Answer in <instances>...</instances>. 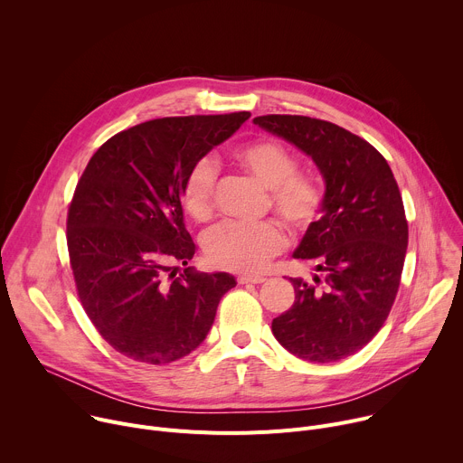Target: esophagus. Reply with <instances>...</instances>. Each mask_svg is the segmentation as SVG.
<instances>
[{
	"label": "esophagus",
	"instance_id": "obj_1",
	"mask_svg": "<svg viewBox=\"0 0 463 463\" xmlns=\"http://www.w3.org/2000/svg\"><path fill=\"white\" fill-rule=\"evenodd\" d=\"M261 282H266V279H263V277H250V275L238 277V284H261Z\"/></svg>",
	"mask_w": 463,
	"mask_h": 463
}]
</instances>
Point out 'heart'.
Segmentation results:
<instances>
[{"instance_id":"1","label":"heart","mask_w":463,"mask_h":463,"mask_svg":"<svg viewBox=\"0 0 463 463\" xmlns=\"http://www.w3.org/2000/svg\"><path fill=\"white\" fill-rule=\"evenodd\" d=\"M231 159L261 186L269 188L273 211L295 231L307 229L322 205V190L315 179L298 174L297 157L273 139H256L232 150ZM216 166L209 157H200L188 168L181 202L186 214L195 222H205L214 211ZM284 234L279 225L263 222L243 225L225 222L209 231L203 249L216 268L236 273H256L282 250Z\"/></svg>"}]
</instances>
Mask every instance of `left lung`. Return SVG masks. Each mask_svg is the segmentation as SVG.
Returning a JSON list of instances; mask_svg holds the SVG:
<instances>
[{"label":"left lung","mask_w":463,"mask_h":463,"mask_svg":"<svg viewBox=\"0 0 463 463\" xmlns=\"http://www.w3.org/2000/svg\"><path fill=\"white\" fill-rule=\"evenodd\" d=\"M256 126L304 152L324 179L320 218L293 258L313 260L314 284L289 279L293 306L273 335L293 355L334 363L366 346L398 293L409 243L403 200L386 159L352 131L302 115H261Z\"/></svg>","instance_id":"left-lung-1"}]
</instances>
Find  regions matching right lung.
<instances>
[{
    "label": "right lung",
    "mask_w": 463,
    "mask_h": 463,
    "mask_svg": "<svg viewBox=\"0 0 463 463\" xmlns=\"http://www.w3.org/2000/svg\"><path fill=\"white\" fill-rule=\"evenodd\" d=\"M249 117L238 111L148 120L113 136L90 159L68 214V249L80 302L118 354L168 364L209 335L236 279L194 268L165 279L170 263L186 266L195 254L181 186L192 163Z\"/></svg>",
    "instance_id": "right-lung-1"
}]
</instances>
